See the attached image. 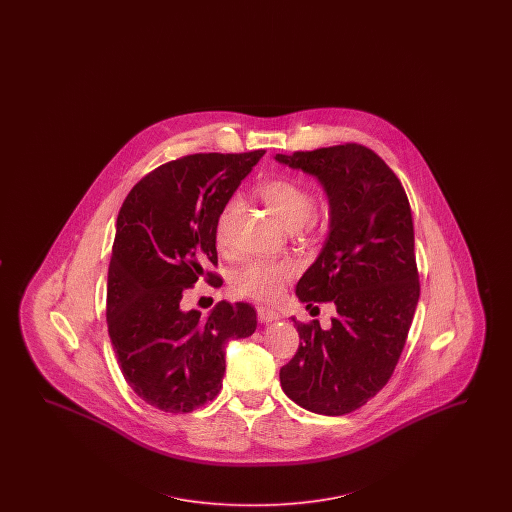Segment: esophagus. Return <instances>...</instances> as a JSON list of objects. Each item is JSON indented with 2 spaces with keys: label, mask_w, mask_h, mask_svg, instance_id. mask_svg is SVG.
<instances>
[{
  "label": "esophagus",
  "mask_w": 512,
  "mask_h": 512,
  "mask_svg": "<svg viewBox=\"0 0 512 512\" xmlns=\"http://www.w3.org/2000/svg\"><path fill=\"white\" fill-rule=\"evenodd\" d=\"M257 317L261 322H272V320H278L280 315L268 307H257Z\"/></svg>",
  "instance_id": "esophagus-1"
}]
</instances>
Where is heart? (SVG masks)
<instances>
[{
    "instance_id": "1",
    "label": "heart",
    "mask_w": 512,
    "mask_h": 512,
    "mask_svg": "<svg viewBox=\"0 0 512 512\" xmlns=\"http://www.w3.org/2000/svg\"><path fill=\"white\" fill-rule=\"evenodd\" d=\"M259 195L284 226L297 228L299 232H313L317 228V217L313 215L315 197L303 182L290 176H272L259 186ZM236 207L238 201L230 199L220 211L215 224V242L219 245L226 244ZM293 274L295 268L290 263L249 261L234 272L232 290L255 301H276Z\"/></svg>"
}]
</instances>
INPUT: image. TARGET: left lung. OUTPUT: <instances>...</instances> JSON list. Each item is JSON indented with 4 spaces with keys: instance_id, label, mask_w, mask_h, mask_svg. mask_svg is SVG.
Segmentation results:
<instances>
[{
    "instance_id": "1",
    "label": "left lung",
    "mask_w": 512,
    "mask_h": 512,
    "mask_svg": "<svg viewBox=\"0 0 512 512\" xmlns=\"http://www.w3.org/2000/svg\"><path fill=\"white\" fill-rule=\"evenodd\" d=\"M317 176L330 203V232L295 295L332 301L328 330L299 322V349L280 368L284 393L311 413L341 416L382 390L405 347L420 295L411 205L395 172L361 144L276 155Z\"/></svg>"
}]
</instances>
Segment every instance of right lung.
I'll return each mask as SVG.
<instances>
[{
  "label": "right lung",
  "instance_id": "right-lung-1",
  "mask_svg": "<svg viewBox=\"0 0 512 512\" xmlns=\"http://www.w3.org/2000/svg\"><path fill=\"white\" fill-rule=\"evenodd\" d=\"M265 149L195 153L146 174L126 195L107 274V328L122 376L165 413H192L222 388L224 347L257 328L249 303L201 318L182 295L199 278L219 288L215 224Z\"/></svg>",
  "mask_w": 512,
  "mask_h": 512
}]
</instances>
